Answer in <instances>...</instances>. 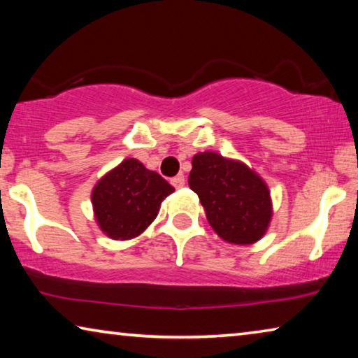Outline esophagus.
I'll return each mask as SVG.
<instances>
[{"label":"esophagus","mask_w":358,"mask_h":358,"mask_svg":"<svg viewBox=\"0 0 358 358\" xmlns=\"http://www.w3.org/2000/svg\"><path fill=\"white\" fill-rule=\"evenodd\" d=\"M171 183H172V186L173 187H183L185 186V175L183 173H180V175H177V177H173L172 180H171Z\"/></svg>","instance_id":"34e87169"}]
</instances>
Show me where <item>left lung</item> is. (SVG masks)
Listing matches in <instances>:
<instances>
[{
  "instance_id": "left-lung-1",
  "label": "left lung",
  "mask_w": 358,
  "mask_h": 358,
  "mask_svg": "<svg viewBox=\"0 0 358 358\" xmlns=\"http://www.w3.org/2000/svg\"><path fill=\"white\" fill-rule=\"evenodd\" d=\"M187 183L201 199L210 226L227 243L252 245L264 237L273 207L268 186L252 169L203 151L194 155Z\"/></svg>"
}]
</instances>
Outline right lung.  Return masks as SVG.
<instances>
[{
  "label": "right lung",
  "instance_id": "add662e5",
  "mask_svg": "<svg viewBox=\"0 0 358 358\" xmlns=\"http://www.w3.org/2000/svg\"><path fill=\"white\" fill-rule=\"evenodd\" d=\"M173 191L159 173L128 157L94 185V220L112 240L136 238L155 221L161 202Z\"/></svg>",
  "mask_w": 358,
  "mask_h": 358
}]
</instances>
